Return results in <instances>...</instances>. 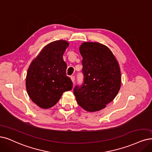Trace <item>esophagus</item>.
Wrapping results in <instances>:
<instances>
[{"mask_svg":"<svg viewBox=\"0 0 152 152\" xmlns=\"http://www.w3.org/2000/svg\"><path fill=\"white\" fill-rule=\"evenodd\" d=\"M71 81L73 83H75V76H71Z\"/></svg>","mask_w":152,"mask_h":152,"instance_id":"esophagus-1","label":"esophagus"}]
</instances>
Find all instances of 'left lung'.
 <instances>
[{"label":"left lung","mask_w":152,"mask_h":152,"mask_svg":"<svg viewBox=\"0 0 152 152\" xmlns=\"http://www.w3.org/2000/svg\"><path fill=\"white\" fill-rule=\"evenodd\" d=\"M83 57V83L74 88L77 102L89 112L104 108L121 87V72L113 53L99 42H86L80 47Z\"/></svg>","instance_id":"left-lung-1"}]
</instances>
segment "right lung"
Segmentation results:
<instances>
[{"instance_id":"add662e5","label":"right lung","mask_w":152,"mask_h":152,"mask_svg":"<svg viewBox=\"0 0 152 152\" xmlns=\"http://www.w3.org/2000/svg\"><path fill=\"white\" fill-rule=\"evenodd\" d=\"M69 43L59 40L44 46L28 69L26 86L28 95L39 107L51 108L62 94L72 88L66 76L67 64L63 56Z\"/></svg>"}]
</instances>
